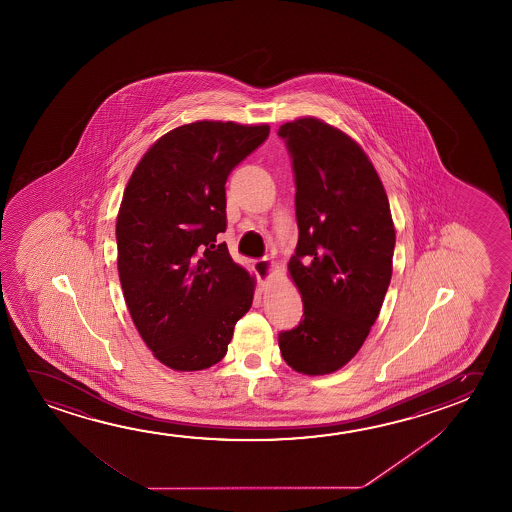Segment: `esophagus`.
<instances>
[{"mask_svg": "<svg viewBox=\"0 0 512 512\" xmlns=\"http://www.w3.org/2000/svg\"><path fill=\"white\" fill-rule=\"evenodd\" d=\"M271 269H273V262H269L268 259L253 260V271L259 278L260 285L266 284V280L271 275Z\"/></svg>", "mask_w": 512, "mask_h": 512, "instance_id": "1", "label": "esophagus"}]
</instances>
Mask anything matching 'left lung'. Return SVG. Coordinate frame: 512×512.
<instances>
[{
    "instance_id": "left-lung-1",
    "label": "left lung",
    "mask_w": 512,
    "mask_h": 512,
    "mask_svg": "<svg viewBox=\"0 0 512 512\" xmlns=\"http://www.w3.org/2000/svg\"><path fill=\"white\" fill-rule=\"evenodd\" d=\"M292 159L299 237L289 273L303 319L280 331L285 362L308 376L344 367L378 319L394 259L390 204L367 154L319 118L278 129Z\"/></svg>"
}]
</instances>
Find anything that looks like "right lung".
<instances>
[{
  "instance_id": "1",
  "label": "right lung",
  "mask_w": 512,
  "mask_h": 512,
  "mask_svg": "<svg viewBox=\"0 0 512 512\" xmlns=\"http://www.w3.org/2000/svg\"><path fill=\"white\" fill-rule=\"evenodd\" d=\"M269 126L200 120L150 147L117 216L118 276L143 342L166 367L202 370L227 354L253 301L252 276L220 243L228 175Z\"/></svg>"
}]
</instances>
